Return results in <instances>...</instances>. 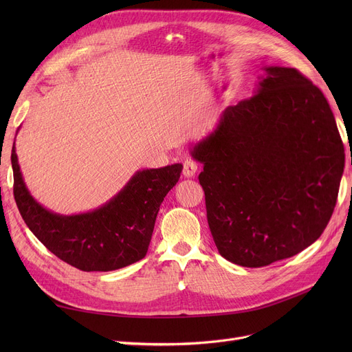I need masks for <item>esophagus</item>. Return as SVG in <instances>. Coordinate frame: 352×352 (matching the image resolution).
<instances>
[{"label":"esophagus","mask_w":352,"mask_h":352,"mask_svg":"<svg viewBox=\"0 0 352 352\" xmlns=\"http://www.w3.org/2000/svg\"><path fill=\"white\" fill-rule=\"evenodd\" d=\"M198 171V164L192 160H187L186 162H184V170H182V174L184 177L187 178H192Z\"/></svg>","instance_id":"34e87169"}]
</instances>
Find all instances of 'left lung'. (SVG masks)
Here are the masks:
<instances>
[{
    "mask_svg": "<svg viewBox=\"0 0 352 352\" xmlns=\"http://www.w3.org/2000/svg\"><path fill=\"white\" fill-rule=\"evenodd\" d=\"M263 69L254 96L227 107L191 151L204 164L198 179L218 252L250 268L317 241L344 173V145L321 89L295 68Z\"/></svg>",
    "mask_w": 352,
    "mask_h": 352,
    "instance_id": "obj_1",
    "label": "left lung"
}]
</instances>
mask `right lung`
I'll use <instances>...</instances> for the list:
<instances>
[{
	"instance_id": "right-lung-1",
	"label": "right lung",
	"mask_w": 352,
	"mask_h": 352,
	"mask_svg": "<svg viewBox=\"0 0 352 352\" xmlns=\"http://www.w3.org/2000/svg\"><path fill=\"white\" fill-rule=\"evenodd\" d=\"M11 164L14 197L27 227L60 260L87 272L114 271L142 260L161 202L182 171L181 164L137 171L100 208L61 215L43 207L30 194L18 164L15 142Z\"/></svg>"
}]
</instances>
